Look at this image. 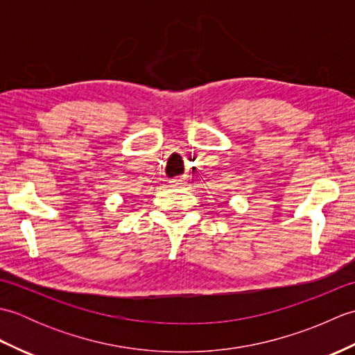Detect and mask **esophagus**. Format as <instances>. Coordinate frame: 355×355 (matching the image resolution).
Returning a JSON list of instances; mask_svg holds the SVG:
<instances>
[{
	"label": "esophagus",
	"mask_w": 355,
	"mask_h": 355,
	"mask_svg": "<svg viewBox=\"0 0 355 355\" xmlns=\"http://www.w3.org/2000/svg\"><path fill=\"white\" fill-rule=\"evenodd\" d=\"M171 186H184L186 184V177H175L171 180Z\"/></svg>",
	"instance_id": "obj_1"
}]
</instances>
